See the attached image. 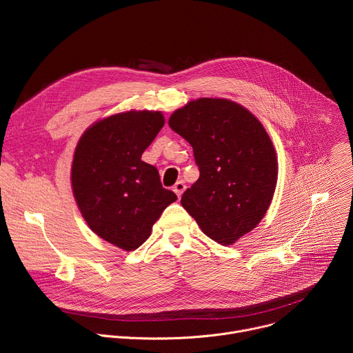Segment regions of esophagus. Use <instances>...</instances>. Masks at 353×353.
<instances>
[{"label": "esophagus", "instance_id": "34e87169", "mask_svg": "<svg viewBox=\"0 0 353 353\" xmlns=\"http://www.w3.org/2000/svg\"><path fill=\"white\" fill-rule=\"evenodd\" d=\"M185 190V184L183 180H179L174 185H173V191L177 194V197H180L183 194V191Z\"/></svg>", "mask_w": 353, "mask_h": 353}]
</instances>
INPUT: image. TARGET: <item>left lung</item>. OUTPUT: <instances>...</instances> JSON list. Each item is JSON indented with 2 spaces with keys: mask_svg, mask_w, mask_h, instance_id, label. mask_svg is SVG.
Here are the masks:
<instances>
[{
  "mask_svg": "<svg viewBox=\"0 0 353 353\" xmlns=\"http://www.w3.org/2000/svg\"><path fill=\"white\" fill-rule=\"evenodd\" d=\"M169 126L193 146L200 170L181 205L208 238L235 243L261 222L276 190L277 159L266 130L227 99L190 101Z\"/></svg>",
  "mask_w": 353,
  "mask_h": 353,
  "instance_id": "left-lung-1",
  "label": "left lung"
}]
</instances>
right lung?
<instances>
[{"label": "right lung", "mask_w": 353, "mask_h": 353, "mask_svg": "<svg viewBox=\"0 0 353 353\" xmlns=\"http://www.w3.org/2000/svg\"><path fill=\"white\" fill-rule=\"evenodd\" d=\"M165 125L160 111H128L92 123L73 157L72 187L94 234L123 249L139 248L177 200L142 153Z\"/></svg>", "instance_id": "right-lung-1"}]
</instances>
